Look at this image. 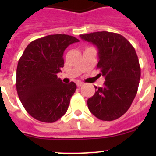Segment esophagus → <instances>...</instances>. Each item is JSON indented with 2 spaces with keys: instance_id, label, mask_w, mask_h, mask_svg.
<instances>
[{
  "instance_id": "esophagus-1",
  "label": "esophagus",
  "mask_w": 156,
  "mask_h": 156,
  "mask_svg": "<svg viewBox=\"0 0 156 156\" xmlns=\"http://www.w3.org/2000/svg\"><path fill=\"white\" fill-rule=\"evenodd\" d=\"M83 83H82V82L76 83V86L78 87H80L83 86Z\"/></svg>"
}]
</instances>
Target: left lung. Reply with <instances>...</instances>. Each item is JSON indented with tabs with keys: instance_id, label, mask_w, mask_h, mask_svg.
Listing matches in <instances>:
<instances>
[{
	"instance_id": "8db88e82",
	"label": "left lung",
	"mask_w": 156,
	"mask_h": 156,
	"mask_svg": "<svg viewBox=\"0 0 156 156\" xmlns=\"http://www.w3.org/2000/svg\"><path fill=\"white\" fill-rule=\"evenodd\" d=\"M80 37L97 46V68L105 80L103 87H95L94 94L87 100L88 108L101 120H115L126 113L137 94L140 67L134 48L115 33L94 32Z\"/></svg>"
}]
</instances>
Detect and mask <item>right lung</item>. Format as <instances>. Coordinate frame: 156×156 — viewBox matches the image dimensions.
<instances>
[{"mask_svg": "<svg viewBox=\"0 0 156 156\" xmlns=\"http://www.w3.org/2000/svg\"><path fill=\"white\" fill-rule=\"evenodd\" d=\"M79 41L66 34L46 36L32 41L19 58L16 90L23 107L34 119L54 122L68 109L76 85L63 83L57 74L64 66L66 48Z\"/></svg>", "mask_w": 156, "mask_h": 156, "instance_id": "add662e5", "label": "right lung"}]
</instances>
